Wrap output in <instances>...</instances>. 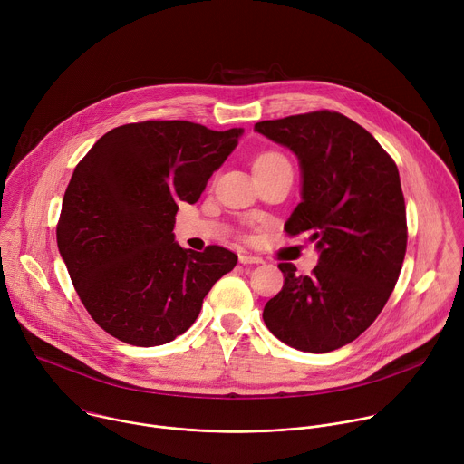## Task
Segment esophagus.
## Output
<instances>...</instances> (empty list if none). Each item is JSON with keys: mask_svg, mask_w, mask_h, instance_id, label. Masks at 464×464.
<instances>
[{"mask_svg": "<svg viewBox=\"0 0 464 464\" xmlns=\"http://www.w3.org/2000/svg\"><path fill=\"white\" fill-rule=\"evenodd\" d=\"M238 260H240V264H244V266H247V264H262V262H264L260 256H255V255H247V253H242V255H238Z\"/></svg>", "mask_w": 464, "mask_h": 464, "instance_id": "1", "label": "esophagus"}]
</instances>
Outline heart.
Listing matches in <instances>:
<instances>
[{"instance_id": "1", "label": "heart", "mask_w": 464, "mask_h": 464, "mask_svg": "<svg viewBox=\"0 0 464 464\" xmlns=\"http://www.w3.org/2000/svg\"><path fill=\"white\" fill-rule=\"evenodd\" d=\"M274 158H279V156H274V154H268V156H262L258 161H264V160H274Z\"/></svg>"}]
</instances>
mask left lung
<instances>
[{"instance_id":"8db88e82","label":"left lung","mask_w":464,"mask_h":464,"mask_svg":"<svg viewBox=\"0 0 464 464\" xmlns=\"http://www.w3.org/2000/svg\"><path fill=\"white\" fill-rule=\"evenodd\" d=\"M255 131L297 156L301 202L285 229L308 233L319 251L312 276L279 264L285 285L262 319L297 351H336L371 326L399 281L408 244L399 169L365 128L338 111L260 121Z\"/></svg>"}]
</instances>
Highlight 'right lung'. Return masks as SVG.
Segmentation results:
<instances>
[{"instance_id": "1", "label": "right lung", "mask_w": 464, "mask_h": 464, "mask_svg": "<svg viewBox=\"0 0 464 464\" xmlns=\"http://www.w3.org/2000/svg\"><path fill=\"white\" fill-rule=\"evenodd\" d=\"M244 128L215 131L188 121H143L104 134L77 165L56 226L73 286L113 338L156 347L196 321L237 255L174 240L178 204H196Z\"/></svg>"}]
</instances>
